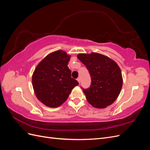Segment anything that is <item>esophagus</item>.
<instances>
[{
    "label": "esophagus",
    "instance_id": "34e87169",
    "mask_svg": "<svg viewBox=\"0 0 150 150\" xmlns=\"http://www.w3.org/2000/svg\"><path fill=\"white\" fill-rule=\"evenodd\" d=\"M77 81H78V83L80 84V83H81V78H78V79H77Z\"/></svg>",
    "mask_w": 150,
    "mask_h": 150
}]
</instances>
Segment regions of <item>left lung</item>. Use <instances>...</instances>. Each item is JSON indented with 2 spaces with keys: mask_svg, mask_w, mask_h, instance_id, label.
Listing matches in <instances>:
<instances>
[{
  "mask_svg": "<svg viewBox=\"0 0 150 150\" xmlns=\"http://www.w3.org/2000/svg\"><path fill=\"white\" fill-rule=\"evenodd\" d=\"M77 57L87 67L91 78L90 87L83 89L88 103L99 109L111 105L118 97L122 86L119 66L99 53L79 54Z\"/></svg>",
  "mask_w": 150,
  "mask_h": 150,
  "instance_id": "1",
  "label": "left lung"
}]
</instances>
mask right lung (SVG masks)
Listing matches in <instances>:
<instances>
[{
    "label": "right lung",
    "mask_w": 150,
    "mask_h": 150,
    "mask_svg": "<svg viewBox=\"0 0 150 150\" xmlns=\"http://www.w3.org/2000/svg\"><path fill=\"white\" fill-rule=\"evenodd\" d=\"M71 56L62 50L50 53L40 61L33 72L32 82L39 100L50 108L64 103L71 90L79 84L71 78L67 66Z\"/></svg>",
    "instance_id": "right-lung-1"
}]
</instances>
